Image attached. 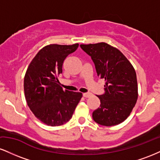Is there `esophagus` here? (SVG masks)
Instances as JSON below:
<instances>
[{
  "instance_id": "obj_1",
  "label": "esophagus",
  "mask_w": 160,
  "mask_h": 160,
  "mask_svg": "<svg viewBox=\"0 0 160 160\" xmlns=\"http://www.w3.org/2000/svg\"><path fill=\"white\" fill-rule=\"evenodd\" d=\"M82 95H83V97H85V98H89V97H90L92 95V93L90 92H86V93H83L82 94Z\"/></svg>"
}]
</instances>
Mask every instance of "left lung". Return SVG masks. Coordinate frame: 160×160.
I'll return each mask as SVG.
<instances>
[{"label":"left lung","mask_w":160,"mask_h":160,"mask_svg":"<svg viewBox=\"0 0 160 160\" xmlns=\"http://www.w3.org/2000/svg\"><path fill=\"white\" fill-rule=\"evenodd\" d=\"M80 47L91 56L98 76L105 80V92L98 95L101 104L93 111V120L105 126L121 123L130 115L137 102L135 68L118 49L108 43L81 44Z\"/></svg>","instance_id":"obj_1"}]
</instances>
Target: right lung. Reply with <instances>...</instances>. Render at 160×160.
Instances as JSON below:
<instances>
[{
    "label": "right lung",
    "mask_w": 160,
    "mask_h": 160,
    "mask_svg": "<svg viewBox=\"0 0 160 160\" xmlns=\"http://www.w3.org/2000/svg\"><path fill=\"white\" fill-rule=\"evenodd\" d=\"M79 44H50L43 47L28 67L24 92L29 108L42 122L58 126L68 122L81 99V92L63 90L58 76L66 57Z\"/></svg>",
    "instance_id": "right-lung-1"
}]
</instances>
